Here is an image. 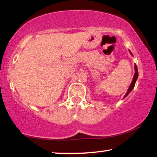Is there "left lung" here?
<instances>
[{"mask_svg": "<svg viewBox=\"0 0 157 157\" xmlns=\"http://www.w3.org/2000/svg\"><path fill=\"white\" fill-rule=\"evenodd\" d=\"M130 54L132 56V53H131L130 51ZM135 73L134 75V77H133L132 81V82H131L129 88H128V92H127V93L125 94V97H124V98H125V97H127V96L128 95V94H129L131 92V91L132 90V89L134 88V86L135 85V82H136V80H137V78H138V72H137V67L136 64H135Z\"/></svg>", "mask_w": 157, "mask_h": 157, "instance_id": "8db88e82", "label": "left lung"}]
</instances>
